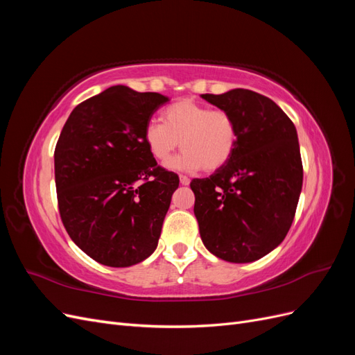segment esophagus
<instances>
[{"mask_svg": "<svg viewBox=\"0 0 355 355\" xmlns=\"http://www.w3.org/2000/svg\"><path fill=\"white\" fill-rule=\"evenodd\" d=\"M179 180H180V185H184V187H187V185H189V178H187V176H179Z\"/></svg>", "mask_w": 355, "mask_h": 355, "instance_id": "obj_1", "label": "esophagus"}]
</instances>
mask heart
<instances>
[{
  "instance_id": "b5f03b06",
  "label": "heart",
  "mask_w": 355,
  "mask_h": 355,
  "mask_svg": "<svg viewBox=\"0 0 355 355\" xmlns=\"http://www.w3.org/2000/svg\"><path fill=\"white\" fill-rule=\"evenodd\" d=\"M151 155L164 163L179 146L185 149L166 164L176 171H214L228 163L237 146V124L222 110L180 99L164 110L163 123L149 121L144 132Z\"/></svg>"
}]
</instances>
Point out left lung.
Segmentation results:
<instances>
[{
	"label": "left lung",
	"instance_id": "obj_1",
	"mask_svg": "<svg viewBox=\"0 0 355 355\" xmlns=\"http://www.w3.org/2000/svg\"><path fill=\"white\" fill-rule=\"evenodd\" d=\"M201 98L237 124L228 163L191 182L201 240L219 259L249 263L280 245L292 227L304 180L296 127L275 102L252 90Z\"/></svg>",
	"mask_w": 355,
	"mask_h": 355
}]
</instances>
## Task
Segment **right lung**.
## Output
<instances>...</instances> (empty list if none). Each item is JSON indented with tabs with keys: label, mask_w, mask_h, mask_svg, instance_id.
Wrapping results in <instances>:
<instances>
[{
	"label": "right lung",
	"mask_w": 355,
	"mask_h": 355,
	"mask_svg": "<svg viewBox=\"0 0 355 355\" xmlns=\"http://www.w3.org/2000/svg\"><path fill=\"white\" fill-rule=\"evenodd\" d=\"M168 101L112 85L75 106L55 149L59 211L92 259L125 268L151 256L179 178L145 144L153 114Z\"/></svg>",
	"instance_id": "add662e5"
}]
</instances>
